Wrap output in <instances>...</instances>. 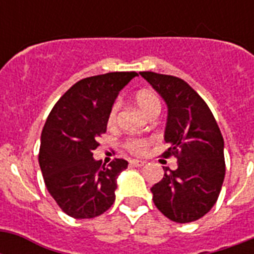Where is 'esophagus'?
Instances as JSON below:
<instances>
[{
	"instance_id": "esophagus-1",
	"label": "esophagus",
	"mask_w": 254,
	"mask_h": 254,
	"mask_svg": "<svg viewBox=\"0 0 254 254\" xmlns=\"http://www.w3.org/2000/svg\"><path fill=\"white\" fill-rule=\"evenodd\" d=\"M129 163H130V166H133V167H142L143 165H145V162H143V161H138V159H131Z\"/></svg>"
}]
</instances>
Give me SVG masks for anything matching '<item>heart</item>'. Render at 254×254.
<instances>
[{"label": "heart", "mask_w": 254, "mask_h": 254, "mask_svg": "<svg viewBox=\"0 0 254 254\" xmlns=\"http://www.w3.org/2000/svg\"><path fill=\"white\" fill-rule=\"evenodd\" d=\"M135 104L143 115L146 117H150L153 115H159L161 112V103L159 100L157 99V96L153 95L151 92L149 91H139L137 95H135ZM120 109V103H115L113 107L111 108V112H109V116H108V124L109 125H113L116 123V119H117V112ZM147 146V141L145 139H130L129 142L127 143V147L131 153L134 154H139V153H143L145 149Z\"/></svg>", "instance_id": "b5f03b06"}]
</instances>
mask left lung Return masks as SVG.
<instances>
[{
    "label": "left lung",
    "instance_id": "1",
    "mask_svg": "<svg viewBox=\"0 0 254 254\" xmlns=\"http://www.w3.org/2000/svg\"><path fill=\"white\" fill-rule=\"evenodd\" d=\"M167 105L163 157L174 155L178 167L166 169L151 187L161 212L175 223H191L212 208L225 175L224 139L204 100L179 77L139 72Z\"/></svg>",
    "mask_w": 254,
    "mask_h": 254
}]
</instances>
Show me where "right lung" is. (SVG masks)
Returning <instances> with one entry per match:
<instances>
[{"label":"right lung","mask_w":254,"mask_h":254,"mask_svg":"<svg viewBox=\"0 0 254 254\" xmlns=\"http://www.w3.org/2000/svg\"><path fill=\"white\" fill-rule=\"evenodd\" d=\"M137 72H109L77 81L62 96L41 135L39 166L46 187L62 211L92 219L111 208L125 159L107 167L93 158L97 137L107 131L108 116L120 91Z\"/></svg>","instance_id":"right-lung-1"}]
</instances>
